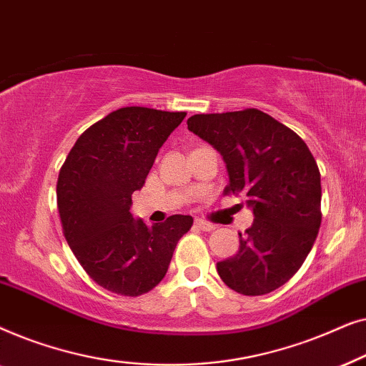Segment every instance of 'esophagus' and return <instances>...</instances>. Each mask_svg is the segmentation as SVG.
<instances>
[{
    "label": "esophagus",
    "instance_id": "obj_1",
    "mask_svg": "<svg viewBox=\"0 0 366 366\" xmlns=\"http://www.w3.org/2000/svg\"><path fill=\"white\" fill-rule=\"evenodd\" d=\"M194 224H197V228L203 229V232H213V229H214V224L208 223V222H203V219H199V218L194 219Z\"/></svg>",
    "mask_w": 366,
    "mask_h": 366
}]
</instances>
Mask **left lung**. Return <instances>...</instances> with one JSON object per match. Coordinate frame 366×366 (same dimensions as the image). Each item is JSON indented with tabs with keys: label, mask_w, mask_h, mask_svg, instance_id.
<instances>
[{
	"label": "left lung",
	"mask_w": 366,
	"mask_h": 366,
	"mask_svg": "<svg viewBox=\"0 0 366 366\" xmlns=\"http://www.w3.org/2000/svg\"><path fill=\"white\" fill-rule=\"evenodd\" d=\"M188 129L213 144L227 163L224 194H243L253 224L238 253L217 263L237 293L258 297L288 282L308 257L322 224L320 169L293 129L259 112L194 114Z\"/></svg>",
	"instance_id": "left-lung-1"
}]
</instances>
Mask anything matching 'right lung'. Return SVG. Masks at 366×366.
Here are the masks:
<instances>
[{
	"instance_id": "1",
	"label": "right lung",
	"mask_w": 366,
	"mask_h": 366,
	"mask_svg": "<svg viewBox=\"0 0 366 366\" xmlns=\"http://www.w3.org/2000/svg\"><path fill=\"white\" fill-rule=\"evenodd\" d=\"M184 112L127 107L92 124L59 169L56 198L64 238L89 278L123 297L148 293L164 278L189 214L148 227L129 213L154 158Z\"/></svg>"
}]
</instances>
